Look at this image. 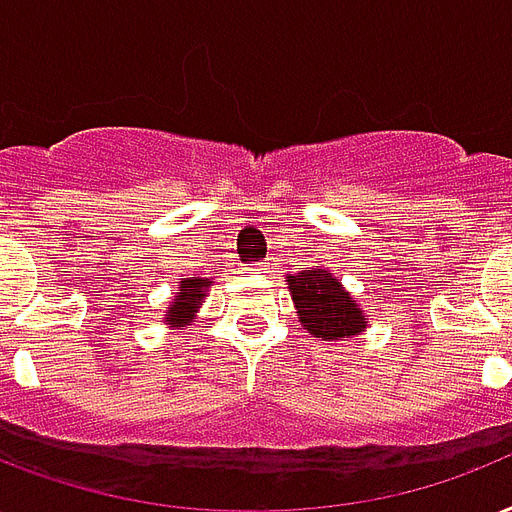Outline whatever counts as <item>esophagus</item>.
Segmentation results:
<instances>
[{
  "label": "esophagus",
  "instance_id": "1",
  "mask_svg": "<svg viewBox=\"0 0 512 512\" xmlns=\"http://www.w3.org/2000/svg\"><path fill=\"white\" fill-rule=\"evenodd\" d=\"M256 267H259V269H269V267H272V264H269V259H267V261H261V264H256Z\"/></svg>",
  "mask_w": 512,
  "mask_h": 512
}]
</instances>
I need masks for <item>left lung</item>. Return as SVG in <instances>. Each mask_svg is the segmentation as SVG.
I'll return each mask as SVG.
<instances>
[{"mask_svg":"<svg viewBox=\"0 0 512 512\" xmlns=\"http://www.w3.org/2000/svg\"><path fill=\"white\" fill-rule=\"evenodd\" d=\"M288 288L304 331H310L323 342L350 339L366 328V312L360 310L350 291H344L331 269H301L296 275H288Z\"/></svg>","mask_w":512,"mask_h":512,"instance_id":"left-lung-1","label":"left lung"}]
</instances>
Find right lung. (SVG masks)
I'll use <instances>...</instances> for the list:
<instances>
[{
    "instance_id": "obj_1",
    "label": "right lung",
    "mask_w": 512,
    "mask_h": 512,
    "mask_svg": "<svg viewBox=\"0 0 512 512\" xmlns=\"http://www.w3.org/2000/svg\"><path fill=\"white\" fill-rule=\"evenodd\" d=\"M208 285H211V280H205V277H181L178 296L170 301L165 323L168 326H186V323H192L194 312L200 307V301L205 299V288Z\"/></svg>"
}]
</instances>
